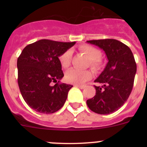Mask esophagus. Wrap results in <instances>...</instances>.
I'll return each mask as SVG.
<instances>
[{
	"mask_svg": "<svg viewBox=\"0 0 147 147\" xmlns=\"http://www.w3.org/2000/svg\"><path fill=\"white\" fill-rule=\"evenodd\" d=\"M75 86L77 87H79V88L81 89V90H82V89H84V87H85V86L84 85H78V84H75Z\"/></svg>",
	"mask_w": 147,
	"mask_h": 147,
	"instance_id": "esophagus-1",
	"label": "esophagus"
}]
</instances>
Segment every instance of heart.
Listing matches in <instances>:
<instances>
[{
	"mask_svg": "<svg viewBox=\"0 0 147 147\" xmlns=\"http://www.w3.org/2000/svg\"><path fill=\"white\" fill-rule=\"evenodd\" d=\"M80 51L84 53L90 60V66L92 68H97L101 65V52L98 49L92 46L84 45L81 46ZM72 58V51L69 50L64 52L59 57L62 67L67 68L70 65ZM92 78V73L88 70H80L77 69H69L65 74V80L69 83L75 84H82Z\"/></svg>",
	"mask_w": 147,
	"mask_h": 147,
	"instance_id": "obj_1",
	"label": "heart"
}]
</instances>
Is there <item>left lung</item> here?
<instances>
[{"label":"left lung","instance_id":"1","mask_svg":"<svg viewBox=\"0 0 147 147\" xmlns=\"http://www.w3.org/2000/svg\"><path fill=\"white\" fill-rule=\"evenodd\" d=\"M105 51L108 63L94 82L96 94L87 100L88 107L100 115L118 110L127 100L132 90L137 64L129 47L115 39L87 41Z\"/></svg>","mask_w":147,"mask_h":147}]
</instances>
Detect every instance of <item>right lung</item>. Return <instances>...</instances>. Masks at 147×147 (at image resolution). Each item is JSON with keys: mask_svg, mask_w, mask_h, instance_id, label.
<instances>
[{"mask_svg": "<svg viewBox=\"0 0 147 147\" xmlns=\"http://www.w3.org/2000/svg\"><path fill=\"white\" fill-rule=\"evenodd\" d=\"M75 44L40 40L26 46L18 58L20 91L28 106L36 112L52 114L64 105L72 85L58 83L64 76L59 57Z\"/></svg>", "mask_w": 147, "mask_h": 147, "instance_id": "obj_1", "label": "right lung"}]
</instances>
